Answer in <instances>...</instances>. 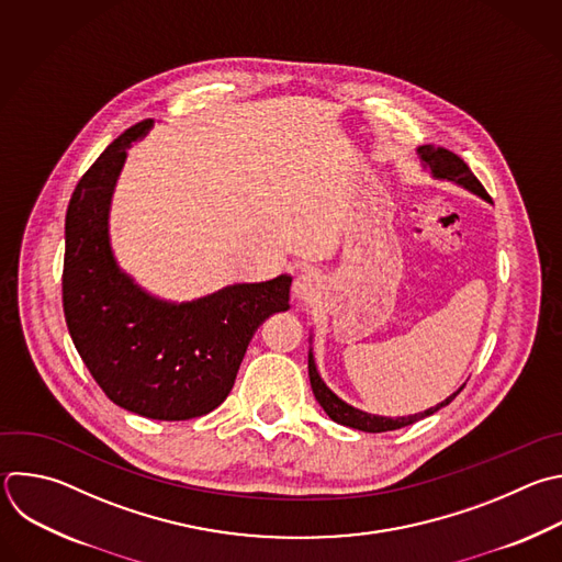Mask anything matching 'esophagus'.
Masks as SVG:
<instances>
[{
  "instance_id": "1",
  "label": "esophagus",
  "mask_w": 562,
  "mask_h": 562,
  "mask_svg": "<svg viewBox=\"0 0 562 562\" xmlns=\"http://www.w3.org/2000/svg\"><path fill=\"white\" fill-rule=\"evenodd\" d=\"M291 293H293V297H295L297 302H313V300L319 295V278H317L313 271L300 273V276L293 280Z\"/></svg>"
}]
</instances>
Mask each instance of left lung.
<instances>
[{
	"label": "left lung",
	"instance_id": "1",
	"mask_svg": "<svg viewBox=\"0 0 562 562\" xmlns=\"http://www.w3.org/2000/svg\"><path fill=\"white\" fill-rule=\"evenodd\" d=\"M417 156L424 165V169L430 171V176L435 180H446V182H452L457 187H463L465 192L479 196L481 201L485 203H492V199L487 196V192L483 190V184L476 180V176L470 171V167L452 151L443 149V147H432V145H422L417 147ZM308 344H313V333L308 337ZM308 380H311V389H313V395L315 400L319 402V406L324 408V413L339 426H346V428H352V430H361V432H389V430H397V428H404V426H411L424 417H430L435 415L437 411H441L443 406H448L461 391L463 386L452 393L450 397H446L441 404H437L435 408H428L424 413H415V415H408V417H384V415H370L366 411H359L350 404H346L341 397H337L328 386L326 382L322 380L319 370H317V363H315V355H313V346L308 348Z\"/></svg>",
	"mask_w": 562,
	"mask_h": 562
}]
</instances>
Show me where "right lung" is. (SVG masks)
Masks as SVG:
<instances>
[{
    "label": "right lung",
    "instance_id": "obj_1",
    "mask_svg": "<svg viewBox=\"0 0 562 562\" xmlns=\"http://www.w3.org/2000/svg\"><path fill=\"white\" fill-rule=\"evenodd\" d=\"M151 127L147 119L123 132L77 184L66 214L64 313L83 363L116 406L184 422L227 400L258 326L289 311L291 276L178 302L147 291L119 265L112 199L127 149Z\"/></svg>",
    "mask_w": 562,
    "mask_h": 562
}]
</instances>
